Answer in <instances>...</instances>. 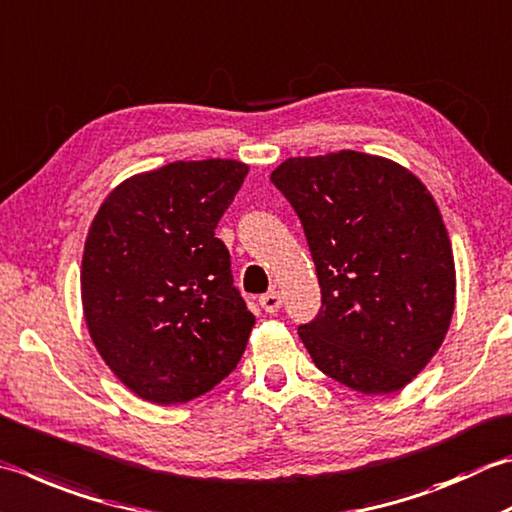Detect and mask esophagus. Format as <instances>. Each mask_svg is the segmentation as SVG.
Segmentation results:
<instances>
[{"label":"esophagus","mask_w":512,"mask_h":512,"mask_svg":"<svg viewBox=\"0 0 512 512\" xmlns=\"http://www.w3.org/2000/svg\"><path fill=\"white\" fill-rule=\"evenodd\" d=\"M259 306H262L266 313H277L279 308H282V295L277 293V290H268L266 295L259 297Z\"/></svg>","instance_id":"1"}]
</instances>
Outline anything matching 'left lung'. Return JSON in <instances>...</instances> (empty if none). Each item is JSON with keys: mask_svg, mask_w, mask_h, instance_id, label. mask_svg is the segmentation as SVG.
<instances>
[{"mask_svg": "<svg viewBox=\"0 0 512 512\" xmlns=\"http://www.w3.org/2000/svg\"><path fill=\"white\" fill-rule=\"evenodd\" d=\"M270 182L295 208L322 308L297 333L315 366L364 395L404 388L442 346L455 259L433 195L388 159L293 157Z\"/></svg>", "mask_w": 512, "mask_h": 512, "instance_id": "left-lung-1", "label": "left lung"}]
</instances>
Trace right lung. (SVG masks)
Listing matches in <instances>:
<instances>
[{
	"label": "right lung",
	"mask_w": 512,
	"mask_h": 512,
	"mask_svg": "<svg viewBox=\"0 0 512 512\" xmlns=\"http://www.w3.org/2000/svg\"><path fill=\"white\" fill-rule=\"evenodd\" d=\"M246 175L235 159L166 164L119 184L88 230V333L119 382L146 402H190L244 355L255 315L215 228Z\"/></svg>",
	"instance_id": "obj_1"
}]
</instances>
